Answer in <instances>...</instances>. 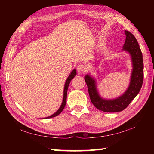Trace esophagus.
I'll list each match as a JSON object with an SVG mask.
<instances>
[{"label":"esophagus","instance_id":"obj_1","mask_svg":"<svg viewBox=\"0 0 154 154\" xmlns=\"http://www.w3.org/2000/svg\"><path fill=\"white\" fill-rule=\"evenodd\" d=\"M86 71H87V68L85 67V65L81 64L77 67V72L79 74H83Z\"/></svg>","mask_w":154,"mask_h":154}]
</instances>
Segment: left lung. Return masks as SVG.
I'll return each mask as SVG.
<instances>
[{
	"mask_svg": "<svg viewBox=\"0 0 154 154\" xmlns=\"http://www.w3.org/2000/svg\"><path fill=\"white\" fill-rule=\"evenodd\" d=\"M126 40L122 50L128 52L132 62L130 82L127 90L116 99H104L97 89L95 79L90 75L85 76L91 103L97 109L106 112H116L124 110L141 89L143 80V63L141 50L138 41L132 33L125 30Z\"/></svg>",
	"mask_w": 154,
	"mask_h": 154,
	"instance_id": "8db88e82",
	"label": "left lung"
}]
</instances>
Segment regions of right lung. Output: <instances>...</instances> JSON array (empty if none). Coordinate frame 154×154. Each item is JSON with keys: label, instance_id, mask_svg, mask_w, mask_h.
Masks as SVG:
<instances>
[{"label": "right lung", "instance_id": "right-lung-1", "mask_svg": "<svg viewBox=\"0 0 154 154\" xmlns=\"http://www.w3.org/2000/svg\"><path fill=\"white\" fill-rule=\"evenodd\" d=\"M77 75V71L76 69H73L72 71V72L71 73V74L69 75V77H67V79L65 81V86H64V90H63V101H62V103H61V105L60 107V109H58V110L56 112H55L54 114H52V115L45 118V119H50V118H53L56 116L57 115H59L61 112L62 110H63L64 107L65 106V104H66V100H67V89H68V87H69V85L71 81L75 77V75Z\"/></svg>", "mask_w": 154, "mask_h": 154}]
</instances>
